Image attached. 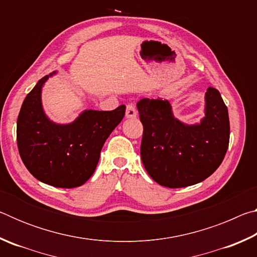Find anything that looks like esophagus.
Masks as SVG:
<instances>
[{
  "label": "esophagus",
  "instance_id": "obj_1",
  "mask_svg": "<svg viewBox=\"0 0 257 257\" xmlns=\"http://www.w3.org/2000/svg\"><path fill=\"white\" fill-rule=\"evenodd\" d=\"M137 116V110L134 104H128L125 108V118L127 119H135Z\"/></svg>",
  "mask_w": 257,
  "mask_h": 257
}]
</instances>
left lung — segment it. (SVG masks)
Returning a JSON list of instances; mask_svg holds the SVG:
<instances>
[{
  "instance_id": "obj_1",
  "label": "left lung",
  "mask_w": 257,
  "mask_h": 257,
  "mask_svg": "<svg viewBox=\"0 0 257 257\" xmlns=\"http://www.w3.org/2000/svg\"><path fill=\"white\" fill-rule=\"evenodd\" d=\"M204 101V116L193 124L177 119L168 99L142 98L137 103L144 127L142 161L159 185L181 188L198 184L223 161L230 136L228 108L213 87Z\"/></svg>"
}]
</instances>
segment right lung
I'll use <instances>...</instances> for the list:
<instances>
[{"label": "right lung", "instance_id": "1", "mask_svg": "<svg viewBox=\"0 0 257 257\" xmlns=\"http://www.w3.org/2000/svg\"><path fill=\"white\" fill-rule=\"evenodd\" d=\"M53 71L38 80L21 105L17 143L28 171L58 188L84 185L96 169L104 143L123 119L125 106L113 111L84 110L69 123H56L44 111L42 92Z\"/></svg>", "mask_w": 257, "mask_h": 257}]
</instances>
